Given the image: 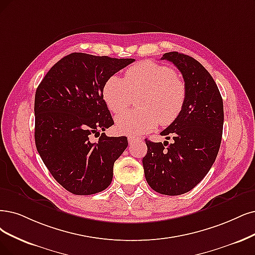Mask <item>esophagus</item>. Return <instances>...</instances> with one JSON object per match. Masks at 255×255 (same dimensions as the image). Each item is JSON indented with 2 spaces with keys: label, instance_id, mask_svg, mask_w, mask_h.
<instances>
[{
  "label": "esophagus",
  "instance_id": "obj_1",
  "mask_svg": "<svg viewBox=\"0 0 255 255\" xmlns=\"http://www.w3.org/2000/svg\"><path fill=\"white\" fill-rule=\"evenodd\" d=\"M135 140H137V138L136 137H134V136H128V142H129V144L131 145V144H133Z\"/></svg>",
  "mask_w": 255,
  "mask_h": 255
}]
</instances>
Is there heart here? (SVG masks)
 Returning a JSON list of instances; mask_svg holds the SVG:
<instances>
[{
  "label": "heart",
  "instance_id": "heart-1",
  "mask_svg": "<svg viewBox=\"0 0 255 255\" xmlns=\"http://www.w3.org/2000/svg\"><path fill=\"white\" fill-rule=\"evenodd\" d=\"M144 93L138 100L140 109L126 111L116 118L122 134L138 135L152 130L158 123L169 125L181 115L187 89L182 79L169 66L143 61L125 71V78L112 75L105 84L103 96L115 113L127 109L133 94Z\"/></svg>",
  "mask_w": 255,
  "mask_h": 255
}]
</instances>
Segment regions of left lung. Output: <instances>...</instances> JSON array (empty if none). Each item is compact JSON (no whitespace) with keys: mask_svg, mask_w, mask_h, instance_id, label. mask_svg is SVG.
<instances>
[{"mask_svg":"<svg viewBox=\"0 0 255 255\" xmlns=\"http://www.w3.org/2000/svg\"><path fill=\"white\" fill-rule=\"evenodd\" d=\"M162 60L173 63L183 74L187 96L181 115L161 135L173 143L146 139L145 177L152 189L165 195L184 194L209 172L218 156L224 125L223 99L210 73L192 56L167 52Z\"/></svg>","mask_w":255,"mask_h":255,"instance_id":"8db88e82","label":"left lung"}]
</instances>
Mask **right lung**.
Instances as JSON below:
<instances>
[{
  "instance_id": "obj_1",
  "label": "right lung",
  "mask_w": 255,
  "mask_h": 255,
  "mask_svg": "<svg viewBox=\"0 0 255 255\" xmlns=\"http://www.w3.org/2000/svg\"><path fill=\"white\" fill-rule=\"evenodd\" d=\"M134 61L73 52L54 64L36 88L37 152L54 180L73 194H94L111 184L113 165L128 140L100 134L115 124L103 90ZM92 135L100 136L98 142Z\"/></svg>"
}]
</instances>
